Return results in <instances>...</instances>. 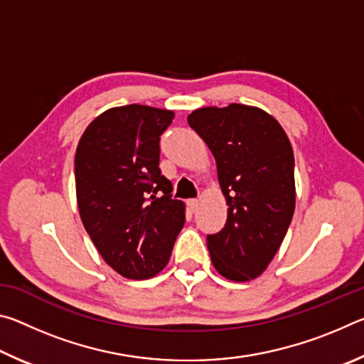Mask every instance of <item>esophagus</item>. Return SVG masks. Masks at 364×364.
I'll list each match as a JSON object with an SVG mask.
<instances>
[{
    "label": "esophagus",
    "mask_w": 364,
    "mask_h": 364,
    "mask_svg": "<svg viewBox=\"0 0 364 364\" xmlns=\"http://www.w3.org/2000/svg\"><path fill=\"white\" fill-rule=\"evenodd\" d=\"M188 205H189V208H191V212H196L197 205H199V200H197V199H189V200H188Z\"/></svg>",
    "instance_id": "esophagus-1"
}]
</instances>
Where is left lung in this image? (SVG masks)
<instances>
[{
    "mask_svg": "<svg viewBox=\"0 0 364 364\" xmlns=\"http://www.w3.org/2000/svg\"><path fill=\"white\" fill-rule=\"evenodd\" d=\"M188 123L213 154L228 204L225 228L207 236L213 267L230 281L255 279L295 210L291 141L273 115L244 104L196 109Z\"/></svg>",
    "mask_w": 364,
    "mask_h": 364,
    "instance_id": "1",
    "label": "left lung"
}]
</instances>
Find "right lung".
<instances>
[{"instance_id":"obj_1","label":"right lung","mask_w":364,"mask_h":364,"mask_svg":"<svg viewBox=\"0 0 364 364\" xmlns=\"http://www.w3.org/2000/svg\"><path fill=\"white\" fill-rule=\"evenodd\" d=\"M173 110L141 104L112 107L86 127L75 152L80 218L110 268L149 279L168 263L184 226L181 200L160 173V134Z\"/></svg>"}]
</instances>
